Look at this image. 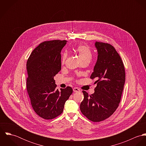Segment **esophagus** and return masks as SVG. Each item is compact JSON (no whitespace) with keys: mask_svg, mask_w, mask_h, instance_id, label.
Instances as JSON below:
<instances>
[{"mask_svg":"<svg viewBox=\"0 0 146 146\" xmlns=\"http://www.w3.org/2000/svg\"><path fill=\"white\" fill-rule=\"evenodd\" d=\"M73 91H74V92H80V90L79 89H78V88H74L73 89Z\"/></svg>","mask_w":146,"mask_h":146,"instance_id":"esophagus-1","label":"esophagus"}]
</instances>
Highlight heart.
<instances>
[{"instance_id":"b5f03b06","label":"heart","mask_w":146,"mask_h":146,"mask_svg":"<svg viewBox=\"0 0 146 146\" xmlns=\"http://www.w3.org/2000/svg\"><path fill=\"white\" fill-rule=\"evenodd\" d=\"M75 52L79 56L81 62L87 61L89 62L92 58V52L91 49L85 45H80L75 49ZM67 57V54L64 53L62 56V63H64Z\"/></svg>"}]
</instances>
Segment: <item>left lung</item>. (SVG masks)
<instances>
[{
    "instance_id": "obj_1",
    "label": "left lung",
    "mask_w": 146,
    "mask_h": 146,
    "mask_svg": "<svg viewBox=\"0 0 146 146\" xmlns=\"http://www.w3.org/2000/svg\"><path fill=\"white\" fill-rule=\"evenodd\" d=\"M97 60L90 79H96L97 86L90 96H84L80 108L89 120L103 121L112 115L119 106L125 82V68L121 58L111 45L96 42Z\"/></svg>"
}]
</instances>
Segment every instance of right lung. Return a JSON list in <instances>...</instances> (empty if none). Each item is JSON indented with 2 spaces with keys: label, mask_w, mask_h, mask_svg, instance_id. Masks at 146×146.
<instances>
[{
  "label": "right lung",
  "mask_w": 146,
  "mask_h": 146,
  "mask_svg": "<svg viewBox=\"0 0 146 146\" xmlns=\"http://www.w3.org/2000/svg\"><path fill=\"white\" fill-rule=\"evenodd\" d=\"M66 40L42 42L31 53L26 64L27 91L35 112L42 118L54 119L62 113L72 89H56L54 77L61 69V54Z\"/></svg>",
  "instance_id": "add662e5"
}]
</instances>
